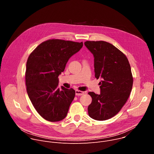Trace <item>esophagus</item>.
<instances>
[{
  "label": "esophagus",
  "mask_w": 154,
  "mask_h": 154,
  "mask_svg": "<svg viewBox=\"0 0 154 154\" xmlns=\"http://www.w3.org/2000/svg\"><path fill=\"white\" fill-rule=\"evenodd\" d=\"M84 92L82 91H79V90H75V95L76 96H82L83 94H84Z\"/></svg>",
  "instance_id": "esophagus-1"
}]
</instances>
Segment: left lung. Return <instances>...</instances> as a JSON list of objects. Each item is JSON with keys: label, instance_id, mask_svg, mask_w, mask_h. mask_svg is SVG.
Returning a JSON list of instances; mask_svg holds the SVG:
<instances>
[{"label": "left lung", "instance_id": "1", "mask_svg": "<svg viewBox=\"0 0 154 154\" xmlns=\"http://www.w3.org/2000/svg\"><path fill=\"white\" fill-rule=\"evenodd\" d=\"M84 44L94 57L95 77L102 79L100 94L88 93L92 97L88 115L105 121L118 114L130 96L134 82L130 65L125 55L110 43L87 41Z\"/></svg>", "mask_w": 154, "mask_h": 154}]
</instances>
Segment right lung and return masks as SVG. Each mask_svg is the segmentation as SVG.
<instances>
[{
    "mask_svg": "<svg viewBox=\"0 0 154 154\" xmlns=\"http://www.w3.org/2000/svg\"><path fill=\"white\" fill-rule=\"evenodd\" d=\"M82 46V42L51 39L41 42L28 58L27 92L36 112L47 121H60L67 115L75 91L59 88L58 77L69 58Z\"/></svg>",
    "mask_w": 154,
    "mask_h": 154,
    "instance_id": "obj_1",
    "label": "right lung"
}]
</instances>
